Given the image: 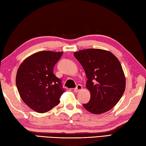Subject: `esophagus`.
I'll return each instance as SVG.
<instances>
[{
	"label": "esophagus",
	"mask_w": 146,
	"mask_h": 146,
	"mask_svg": "<svg viewBox=\"0 0 146 146\" xmlns=\"http://www.w3.org/2000/svg\"><path fill=\"white\" fill-rule=\"evenodd\" d=\"M82 89H83L82 86L80 84H78L77 86H76V88L74 89V91H75V92L78 93V92H79V91H80L81 90H82Z\"/></svg>",
	"instance_id": "34e87169"
}]
</instances>
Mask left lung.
<instances>
[{
	"instance_id": "obj_1",
	"label": "left lung",
	"mask_w": 146,
	"mask_h": 146,
	"mask_svg": "<svg viewBox=\"0 0 146 146\" xmlns=\"http://www.w3.org/2000/svg\"><path fill=\"white\" fill-rule=\"evenodd\" d=\"M75 57L82 65L90 91V102L84 108L93 114L110 111L118 102L125 89V77L120 61L110 51L86 49L76 51Z\"/></svg>"
}]
</instances>
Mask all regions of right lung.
<instances>
[{
	"label": "right lung",
	"mask_w": 146,
	"mask_h": 146,
	"mask_svg": "<svg viewBox=\"0 0 146 146\" xmlns=\"http://www.w3.org/2000/svg\"><path fill=\"white\" fill-rule=\"evenodd\" d=\"M63 52L41 51L24 60L16 75L17 90L23 102L35 111H49L60 102L64 90L53 68Z\"/></svg>",
	"instance_id": "right-lung-1"
}]
</instances>
